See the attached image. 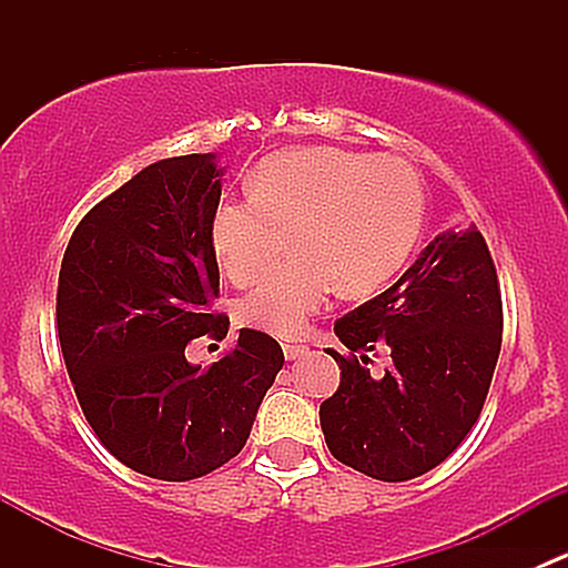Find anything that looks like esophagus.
<instances>
[{"label":"esophagus","mask_w":568,"mask_h":568,"mask_svg":"<svg viewBox=\"0 0 568 568\" xmlns=\"http://www.w3.org/2000/svg\"><path fill=\"white\" fill-rule=\"evenodd\" d=\"M283 352H285V359H300L307 354V346H300V343H285Z\"/></svg>","instance_id":"esophagus-1"}]
</instances>
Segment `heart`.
Wrapping results in <instances>:
<instances>
[{
	"mask_svg": "<svg viewBox=\"0 0 568 568\" xmlns=\"http://www.w3.org/2000/svg\"><path fill=\"white\" fill-rule=\"evenodd\" d=\"M247 200H222L209 222L216 266L247 285L291 231L296 261L274 268L242 302L250 326L296 337L329 302L382 288L406 263L423 231L426 194L415 168L398 156L294 148L263 159L247 181Z\"/></svg>",
	"mask_w": 568,
	"mask_h": 568,
	"instance_id": "1",
	"label": "heart"
}]
</instances>
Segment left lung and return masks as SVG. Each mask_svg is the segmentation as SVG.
<instances>
[{
    "mask_svg": "<svg viewBox=\"0 0 568 568\" xmlns=\"http://www.w3.org/2000/svg\"><path fill=\"white\" fill-rule=\"evenodd\" d=\"M335 335L346 352H326L341 387L318 409L329 454L387 484L443 464L478 420L500 357V285L478 227L439 233ZM379 347L392 359L371 375Z\"/></svg>",
    "mask_w": 568,
    "mask_h": 568,
    "instance_id": "1",
    "label": "left lung"
}]
</instances>
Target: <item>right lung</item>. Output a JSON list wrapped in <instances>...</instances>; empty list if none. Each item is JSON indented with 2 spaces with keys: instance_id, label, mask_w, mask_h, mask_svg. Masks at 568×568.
<instances>
[{
  "instance_id": "obj_1",
  "label": "right lung",
  "mask_w": 568,
  "mask_h": 568,
  "mask_svg": "<svg viewBox=\"0 0 568 568\" xmlns=\"http://www.w3.org/2000/svg\"><path fill=\"white\" fill-rule=\"evenodd\" d=\"M222 173L216 153L140 170L84 214L62 257L57 332L79 406L109 454L148 478H203L239 456L285 363L257 329L211 368L183 354L231 326L214 313L209 244Z\"/></svg>"
}]
</instances>
